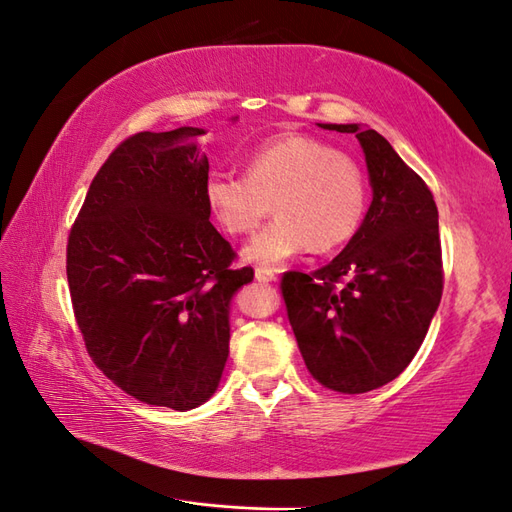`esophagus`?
Here are the masks:
<instances>
[{"label":"esophagus","mask_w":512,"mask_h":512,"mask_svg":"<svg viewBox=\"0 0 512 512\" xmlns=\"http://www.w3.org/2000/svg\"><path fill=\"white\" fill-rule=\"evenodd\" d=\"M254 276H256V280L260 282V285H269V282H276L274 269H267V267H256Z\"/></svg>","instance_id":"esophagus-1"}]
</instances>
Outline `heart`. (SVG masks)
Wrapping results in <instances>:
<instances>
[{
	"mask_svg": "<svg viewBox=\"0 0 512 512\" xmlns=\"http://www.w3.org/2000/svg\"><path fill=\"white\" fill-rule=\"evenodd\" d=\"M203 192L232 236L256 232L274 201L278 219L245 252L260 265H280L311 247L328 252L348 243L368 206L361 168L331 144L300 133L258 144L247 155L245 175L214 173Z\"/></svg>",
	"mask_w": 512,
	"mask_h": 512,
	"instance_id": "heart-1",
	"label": "heart"
}]
</instances>
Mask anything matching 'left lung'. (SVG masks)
Here are the masks:
<instances>
[{
  "label": "left lung",
  "mask_w": 512,
  "mask_h": 512,
  "mask_svg": "<svg viewBox=\"0 0 512 512\" xmlns=\"http://www.w3.org/2000/svg\"><path fill=\"white\" fill-rule=\"evenodd\" d=\"M372 203L342 254L313 274L280 280L289 324L311 377L342 394L377 390L410 366L442 298L434 195L392 144L357 124Z\"/></svg>",
  "instance_id": "1"
}]
</instances>
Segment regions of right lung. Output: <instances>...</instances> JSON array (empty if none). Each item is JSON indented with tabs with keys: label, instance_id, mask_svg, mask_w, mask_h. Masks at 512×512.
Instances as JSON below:
<instances>
[{
	"label": "right lung",
	"instance_id": "1",
	"mask_svg": "<svg viewBox=\"0 0 512 512\" xmlns=\"http://www.w3.org/2000/svg\"><path fill=\"white\" fill-rule=\"evenodd\" d=\"M195 127L142 131L100 166L67 238L89 357L133 399L186 412L219 388L230 300L254 280L210 223Z\"/></svg>",
	"mask_w": 512,
	"mask_h": 512
}]
</instances>
